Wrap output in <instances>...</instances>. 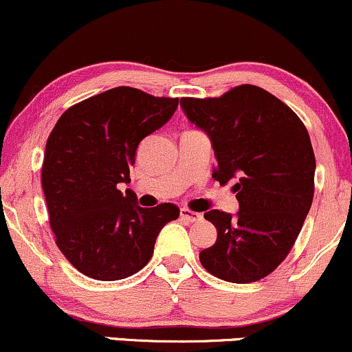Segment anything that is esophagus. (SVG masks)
<instances>
[{"instance_id": "34e87169", "label": "esophagus", "mask_w": 352, "mask_h": 352, "mask_svg": "<svg viewBox=\"0 0 352 352\" xmlns=\"http://www.w3.org/2000/svg\"><path fill=\"white\" fill-rule=\"evenodd\" d=\"M179 216H181V219H183V221H188V222H197V221H201V219H202L199 212H194V210L186 209V208H181Z\"/></svg>"}]
</instances>
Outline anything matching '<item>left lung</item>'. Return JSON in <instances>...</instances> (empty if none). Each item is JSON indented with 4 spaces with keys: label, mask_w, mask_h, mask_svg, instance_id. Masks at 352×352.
<instances>
[{
    "label": "left lung",
    "mask_w": 352,
    "mask_h": 352,
    "mask_svg": "<svg viewBox=\"0 0 352 352\" xmlns=\"http://www.w3.org/2000/svg\"><path fill=\"white\" fill-rule=\"evenodd\" d=\"M191 123L209 136L212 177L235 179V216L212 209L204 219L217 241L199 254L202 267L230 283L257 282L283 262L315 194V153L303 122L275 95L239 85L219 98H181Z\"/></svg>",
    "instance_id": "left-lung-1"
}]
</instances>
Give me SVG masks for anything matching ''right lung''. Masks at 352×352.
<instances>
[{
	"label": "right lung",
	"instance_id": "obj_1",
	"mask_svg": "<svg viewBox=\"0 0 352 352\" xmlns=\"http://www.w3.org/2000/svg\"><path fill=\"white\" fill-rule=\"evenodd\" d=\"M177 98L115 87L70 107L45 143L43 189L56 243L80 274L102 282L150 262L158 234L179 216L171 202L144 209L130 183L136 148L173 117Z\"/></svg>",
	"mask_w": 352,
	"mask_h": 352
}]
</instances>
